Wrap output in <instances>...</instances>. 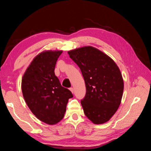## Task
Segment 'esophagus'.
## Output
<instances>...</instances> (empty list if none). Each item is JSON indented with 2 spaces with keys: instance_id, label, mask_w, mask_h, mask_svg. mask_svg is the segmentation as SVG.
<instances>
[{
  "instance_id": "obj_1",
  "label": "esophagus",
  "mask_w": 151,
  "mask_h": 151,
  "mask_svg": "<svg viewBox=\"0 0 151 151\" xmlns=\"http://www.w3.org/2000/svg\"><path fill=\"white\" fill-rule=\"evenodd\" d=\"M69 89H70V91H71V92L73 93V92H74V89H73V88H69Z\"/></svg>"
}]
</instances>
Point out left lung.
Instances as JSON below:
<instances>
[{"label": "left lung", "mask_w": 151, "mask_h": 151, "mask_svg": "<svg viewBox=\"0 0 151 151\" xmlns=\"http://www.w3.org/2000/svg\"><path fill=\"white\" fill-rule=\"evenodd\" d=\"M68 54L85 81L86 93L81 104L86 116L95 124L106 123L117 110L123 96L119 69L113 60L94 47H82Z\"/></svg>", "instance_id": "8db88e82"}]
</instances>
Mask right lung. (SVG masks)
Listing matches in <instances>:
<instances>
[{"instance_id":"1","label":"right lung","mask_w":151,"mask_h":151,"mask_svg":"<svg viewBox=\"0 0 151 151\" xmlns=\"http://www.w3.org/2000/svg\"><path fill=\"white\" fill-rule=\"evenodd\" d=\"M62 51H45L35 58L22 79L23 97L31 111L49 124L58 123L64 117L69 99L73 95L61 85L54 73Z\"/></svg>"}]
</instances>
